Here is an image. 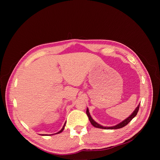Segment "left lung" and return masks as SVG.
Here are the masks:
<instances>
[{
    "label": "left lung",
    "instance_id": "left-lung-1",
    "mask_svg": "<svg viewBox=\"0 0 160 160\" xmlns=\"http://www.w3.org/2000/svg\"><path fill=\"white\" fill-rule=\"evenodd\" d=\"M139 104L138 105V106L136 108V109L134 110V111L132 113V115H129V117H128L127 119H125V120H123V122H122L121 123H118V125H115V126H113V127H105V126H102V125H101L99 123H97L96 122H95V121L93 119H92V118L91 117L90 113L89 112L88 108L87 109L86 113H87V115H88V118H89V119L91 123L92 124V125H93L95 128H100V129H115L122 128L124 126H125V125H128L131 122V121H132V119L133 118H134L135 116H136V115H137V113L138 112V111H139Z\"/></svg>",
    "mask_w": 160,
    "mask_h": 160
}]
</instances>
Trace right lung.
Here are the masks:
<instances>
[{
    "mask_svg": "<svg viewBox=\"0 0 160 160\" xmlns=\"http://www.w3.org/2000/svg\"><path fill=\"white\" fill-rule=\"evenodd\" d=\"M65 124H64V125H63V127H62V128L61 129V131H59V132H57V134H58V133H61L62 132V131H63L64 130V129H65ZM55 134H56V133H55ZM53 135V134H52ZM42 135H44V134H42Z\"/></svg>",
    "mask_w": 160,
    "mask_h": 160,
    "instance_id": "obj_1",
    "label": "right lung"
}]
</instances>
